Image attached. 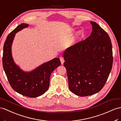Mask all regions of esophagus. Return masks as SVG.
<instances>
[{"mask_svg":"<svg viewBox=\"0 0 121 121\" xmlns=\"http://www.w3.org/2000/svg\"><path fill=\"white\" fill-rule=\"evenodd\" d=\"M60 61H61V64H63V63H64V58H63V57H61L60 58Z\"/></svg>","mask_w":121,"mask_h":121,"instance_id":"obj_1","label":"esophagus"}]
</instances>
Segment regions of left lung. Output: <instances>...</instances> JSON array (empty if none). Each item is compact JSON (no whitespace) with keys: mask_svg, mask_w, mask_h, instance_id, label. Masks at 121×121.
Instances as JSON below:
<instances>
[{"mask_svg":"<svg viewBox=\"0 0 121 121\" xmlns=\"http://www.w3.org/2000/svg\"><path fill=\"white\" fill-rule=\"evenodd\" d=\"M92 32L87 38L64 51L70 91L77 95H94L104 87L112 66L109 35L98 24L91 21Z\"/></svg>","mask_w":121,"mask_h":121,"instance_id":"obj_1","label":"left lung"}]
</instances>
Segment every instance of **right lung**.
Instances as JSON below:
<instances>
[{
    "label": "right lung",
    "instance_id": "add662e5",
    "mask_svg": "<svg viewBox=\"0 0 121 121\" xmlns=\"http://www.w3.org/2000/svg\"><path fill=\"white\" fill-rule=\"evenodd\" d=\"M28 26L26 23L20 24L7 36L4 45L2 64L12 88L23 95L35 98L44 94L48 89L51 73L60 65L61 62L59 58H55L30 72H24L15 63L11 47L15 34Z\"/></svg>",
    "mask_w": 121,
    "mask_h": 121
}]
</instances>
